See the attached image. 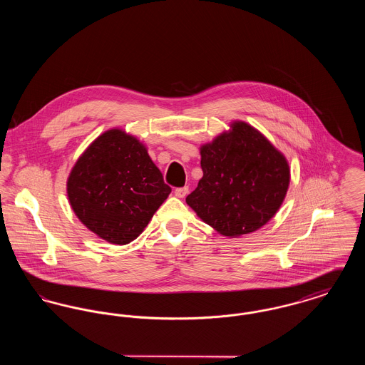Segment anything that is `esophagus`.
<instances>
[{"instance_id":"obj_1","label":"esophagus","mask_w":365,"mask_h":365,"mask_svg":"<svg viewBox=\"0 0 365 365\" xmlns=\"http://www.w3.org/2000/svg\"><path fill=\"white\" fill-rule=\"evenodd\" d=\"M187 192H189V187H187V186H185V187H179V189H176V190H175V195H176L178 198H185V197L187 195Z\"/></svg>"}]
</instances>
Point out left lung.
<instances>
[{
  "instance_id": "1",
  "label": "left lung",
  "mask_w": 365,
  "mask_h": 365,
  "mask_svg": "<svg viewBox=\"0 0 365 365\" xmlns=\"http://www.w3.org/2000/svg\"><path fill=\"white\" fill-rule=\"evenodd\" d=\"M202 178L186 202L219 234L237 238L265 226L290 185L289 161L257 128L230 124L200 148Z\"/></svg>"
}]
</instances>
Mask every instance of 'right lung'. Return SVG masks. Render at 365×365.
<instances>
[{
	"instance_id": "1",
	"label": "right lung",
	"mask_w": 365,
	"mask_h": 365,
	"mask_svg": "<svg viewBox=\"0 0 365 365\" xmlns=\"http://www.w3.org/2000/svg\"><path fill=\"white\" fill-rule=\"evenodd\" d=\"M170 192L146 145L116 127L87 146L67 179L76 217L113 245L139 237Z\"/></svg>"
}]
</instances>
